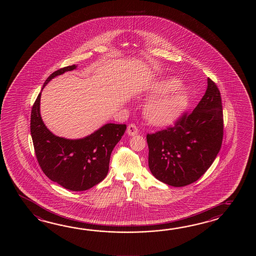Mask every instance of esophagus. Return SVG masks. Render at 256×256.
<instances>
[{
  "mask_svg": "<svg viewBox=\"0 0 256 256\" xmlns=\"http://www.w3.org/2000/svg\"><path fill=\"white\" fill-rule=\"evenodd\" d=\"M127 134H128L129 136H136V134H138V128H137L134 124H129L128 128H127Z\"/></svg>",
  "mask_w": 256,
  "mask_h": 256,
  "instance_id": "esophagus-1",
  "label": "esophagus"
}]
</instances>
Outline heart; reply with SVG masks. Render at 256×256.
Listing matches in <instances>:
<instances>
[{
  "label": "heart",
  "instance_id": "b5f03b06",
  "mask_svg": "<svg viewBox=\"0 0 256 256\" xmlns=\"http://www.w3.org/2000/svg\"><path fill=\"white\" fill-rule=\"evenodd\" d=\"M180 86L176 78H164L150 87L149 92L161 96L152 98L144 106V115L149 124L168 126L180 117L188 102V90Z\"/></svg>",
  "mask_w": 256,
  "mask_h": 256
}]
</instances>
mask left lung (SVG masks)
<instances>
[{
  "mask_svg": "<svg viewBox=\"0 0 256 256\" xmlns=\"http://www.w3.org/2000/svg\"><path fill=\"white\" fill-rule=\"evenodd\" d=\"M223 137L220 92L208 78L204 96L174 126L148 134V164L152 176L172 186H184L198 180L220 152Z\"/></svg>",
  "mask_w": 256,
  "mask_h": 256,
  "instance_id": "1",
  "label": "left lung"
}]
</instances>
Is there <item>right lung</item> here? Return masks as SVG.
I'll use <instances>...</instances> for the list:
<instances>
[{
	"mask_svg": "<svg viewBox=\"0 0 256 256\" xmlns=\"http://www.w3.org/2000/svg\"><path fill=\"white\" fill-rule=\"evenodd\" d=\"M76 65L54 71L43 88L54 76L73 70ZM43 90V88H42ZM39 93L31 112L30 130L39 166L49 180L72 191L87 190L105 178L110 158L126 130V124H107L82 139L70 140L53 134L40 115Z\"/></svg>",
	"mask_w": 256,
	"mask_h": 256,
	"instance_id": "obj_1",
	"label": "right lung"
}]
</instances>
